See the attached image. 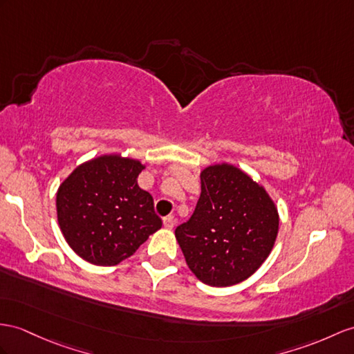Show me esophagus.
<instances>
[{"mask_svg":"<svg viewBox=\"0 0 354 354\" xmlns=\"http://www.w3.org/2000/svg\"><path fill=\"white\" fill-rule=\"evenodd\" d=\"M174 225H176V218L174 216H167V218H163V227L165 228H168V230H172L174 228Z\"/></svg>","mask_w":354,"mask_h":354,"instance_id":"obj_1","label":"esophagus"}]
</instances>
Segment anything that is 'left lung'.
Masks as SVG:
<instances>
[{"label": "left lung", "mask_w": 354, "mask_h": 354, "mask_svg": "<svg viewBox=\"0 0 354 354\" xmlns=\"http://www.w3.org/2000/svg\"><path fill=\"white\" fill-rule=\"evenodd\" d=\"M201 195L176 228L189 269L212 287H231L260 269L279 230V213L264 186L227 162L201 171Z\"/></svg>", "instance_id": "obj_1"}]
</instances>
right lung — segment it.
Masks as SVG:
<instances>
[{
    "mask_svg": "<svg viewBox=\"0 0 354 354\" xmlns=\"http://www.w3.org/2000/svg\"><path fill=\"white\" fill-rule=\"evenodd\" d=\"M141 160L118 153L77 165L57 191L67 245L94 266H117L162 227L153 196L138 186Z\"/></svg>",
    "mask_w": 354,
    "mask_h": 354,
    "instance_id": "add662e5",
    "label": "right lung"
}]
</instances>
